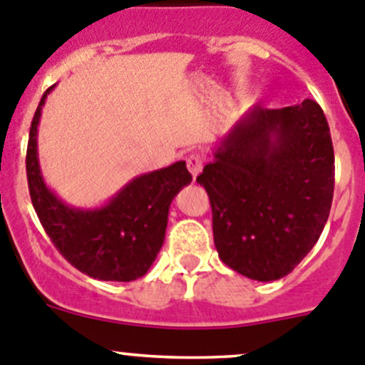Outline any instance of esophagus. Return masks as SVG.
<instances>
[{
  "instance_id": "obj_1",
  "label": "esophagus",
  "mask_w": 365,
  "mask_h": 365,
  "mask_svg": "<svg viewBox=\"0 0 365 365\" xmlns=\"http://www.w3.org/2000/svg\"><path fill=\"white\" fill-rule=\"evenodd\" d=\"M185 162H187V169H189V173L196 178V176L201 173V169H203V158H201L197 153H190L189 157L185 158Z\"/></svg>"
}]
</instances>
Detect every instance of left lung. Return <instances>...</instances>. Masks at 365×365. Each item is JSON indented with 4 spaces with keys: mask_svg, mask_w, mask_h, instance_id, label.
Returning a JSON list of instances; mask_svg holds the SVG:
<instances>
[{
    "mask_svg": "<svg viewBox=\"0 0 365 365\" xmlns=\"http://www.w3.org/2000/svg\"><path fill=\"white\" fill-rule=\"evenodd\" d=\"M334 164L316 101L247 110L196 178L210 197L219 258L251 280L287 277L327 225Z\"/></svg>",
    "mask_w": 365,
    "mask_h": 365,
    "instance_id": "left-lung-1",
    "label": "left lung"
}]
</instances>
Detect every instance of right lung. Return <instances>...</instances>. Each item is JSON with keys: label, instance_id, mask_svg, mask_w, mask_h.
Listing matches in <instances>:
<instances>
[{"label": "right lung", "instance_id": "1", "mask_svg": "<svg viewBox=\"0 0 365 365\" xmlns=\"http://www.w3.org/2000/svg\"><path fill=\"white\" fill-rule=\"evenodd\" d=\"M53 87L42 94L35 110L26 150L28 189L38 221L63 258L83 274L105 282L137 280L157 258L171 201L192 176L180 160L133 178L103 207L76 208L63 203L46 185L37 157V126Z\"/></svg>", "mask_w": 365, "mask_h": 365}]
</instances>
